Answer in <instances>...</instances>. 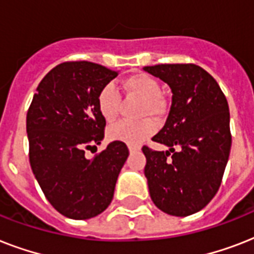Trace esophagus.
Returning a JSON list of instances; mask_svg holds the SVG:
<instances>
[{
  "mask_svg": "<svg viewBox=\"0 0 254 254\" xmlns=\"http://www.w3.org/2000/svg\"><path fill=\"white\" fill-rule=\"evenodd\" d=\"M129 151H130V153H133V151H137V150H139V146H135V145H129Z\"/></svg>",
  "mask_w": 254,
  "mask_h": 254,
  "instance_id": "obj_1",
  "label": "esophagus"
}]
</instances>
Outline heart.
I'll use <instances>...</instances> for the list:
<instances>
[{"instance_id":"heart-1","label":"heart","mask_w":254,"mask_h":254,"mask_svg":"<svg viewBox=\"0 0 254 254\" xmlns=\"http://www.w3.org/2000/svg\"><path fill=\"white\" fill-rule=\"evenodd\" d=\"M127 93L143 100L141 107V116L158 119L165 112V101L161 97V87L154 77L146 73H134L127 77L123 83ZM97 108L100 115L107 123H115L119 116L120 97L113 84H105L97 93ZM155 131V124L150 120L138 123H121L112 127L108 131L109 138L121 141L127 145H139Z\"/></svg>"}]
</instances>
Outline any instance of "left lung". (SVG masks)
Here are the masks:
<instances>
[{
	"instance_id": "obj_1",
	"label": "left lung",
	"mask_w": 254,
	"mask_h": 254,
	"mask_svg": "<svg viewBox=\"0 0 254 254\" xmlns=\"http://www.w3.org/2000/svg\"><path fill=\"white\" fill-rule=\"evenodd\" d=\"M171 89L165 127L153 137L169 147H142L153 203L173 216L203 209L220 187L231 151L229 108L216 80L196 64L143 67Z\"/></svg>"
}]
</instances>
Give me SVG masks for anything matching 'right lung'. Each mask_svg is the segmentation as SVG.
Instances as JSON below:
<instances>
[{"label": "right lung", "instance_id": "add662e5", "mask_svg": "<svg viewBox=\"0 0 254 254\" xmlns=\"http://www.w3.org/2000/svg\"><path fill=\"white\" fill-rule=\"evenodd\" d=\"M119 75L91 62L62 63L37 88L26 117L30 166L58 212L91 219L111 204L129 150L121 141L85 158L104 138L97 93Z\"/></svg>", "mask_w": 254, "mask_h": 254}]
</instances>
